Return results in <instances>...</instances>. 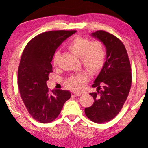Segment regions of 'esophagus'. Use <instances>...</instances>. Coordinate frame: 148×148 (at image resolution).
Segmentation results:
<instances>
[{"label": "esophagus", "instance_id": "1", "mask_svg": "<svg viewBox=\"0 0 148 148\" xmlns=\"http://www.w3.org/2000/svg\"><path fill=\"white\" fill-rule=\"evenodd\" d=\"M73 95L75 97H78L81 95V93H77V92H73Z\"/></svg>", "mask_w": 148, "mask_h": 148}]
</instances>
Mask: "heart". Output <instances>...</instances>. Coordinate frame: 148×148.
<instances>
[{"mask_svg":"<svg viewBox=\"0 0 148 148\" xmlns=\"http://www.w3.org/2000/svg\"><path fill=\"white\" fill-rule=\"evenodd\" d=\"M68 47L72 53L82 57V64L91 73H97L103 66L105 51L101 42H91L87 38L77 36L70 42ZM59 56V51L56 52L53 59L54 66L58 64ZM88 80L89 75L86 72H82L70 77L66 82V86L74 91H80L84 88Z\"/></svg>","mask_w":148,"mask_h":148,"instance_id":"1","label":"heart"}]
</instances>
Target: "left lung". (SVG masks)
I'll use <instances>...</instances> for the list:
<instances>
[{
	"label": "left lung",
	"mask_w": 148,
	"mask_h": 148,
	"mask_svg": "<svg viewBox=\"0 0 148 148\" xmlns=\"http://www.w3.org/2000/svg\"><path fill=\"white\" fill-rule=\"evenodd\" d=\"M91 36L104 44L106 57L92 86L97 88V92L90 93L94 102L85 108V114L91 121L103 123L114 119L126 101L132 83L131 67L126 48L119 38L104 31L92 32Z\"/></svg>",
	"instance_id": "8db88e82"
}]
</instances>
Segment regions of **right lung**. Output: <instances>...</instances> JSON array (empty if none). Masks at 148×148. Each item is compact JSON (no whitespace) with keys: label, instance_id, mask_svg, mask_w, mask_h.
Listing matches in <instances>:
<instances>
[{"label":"right lung","instance_id":"1","mask_svg":"<svg viewBox=\"0 0 148 148\" xmlns=\"http://www.w3.org/2000/svg\"><path fill=\"white\" fill-rule=\"evenodd\" d=\"M76 32H43L34 37L22 53L17 72L20 95L29 114L40 123H47L56 119L71 97L69 91H50L46 82L53 72L51 62L57 48Z\"/></svg>","mask_w":148,"mask_h":148}]
</instances>
